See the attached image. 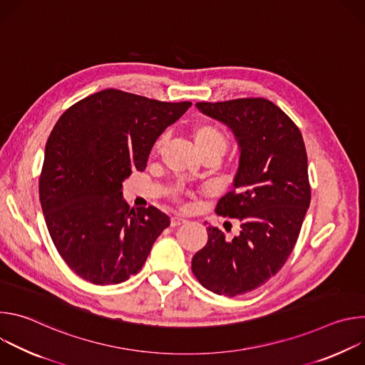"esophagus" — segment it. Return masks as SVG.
Listing matches in <instances>:
<instances>
[{
	"label": "esophagus",
	"instance_id": "34e87169",
	"mask_svg": "<svg viewBox=\"0 0 365 365\" xmlns=\"http://www.w3.org/2000/svg\"><path fill=\"white\" fill-rule=\"evenodd\" d=\"M186 222V220L185 218H182V217H172L170 218V225L172 227H179V225H182V224H185Z\"/></svg>",
	"mask_w": 365,
	"mask_h": 365
}]
</instances>
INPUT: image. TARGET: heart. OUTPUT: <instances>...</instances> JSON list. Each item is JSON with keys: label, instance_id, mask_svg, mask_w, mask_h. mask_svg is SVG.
<instances>
[{"label": "heart", "instance_id": "heart-1", "mask_svg": "<svg viewBox=\"0 0 365 365\" xmlns=\"http://www.w3.org/2000/svg\"><path fill=\"white\" fill-rule=\"evenodd\" d=\"M190 135L200 155L217 154L221 158L228 147L227 134L217 124H212V123L202 121V123L193 124L190 128ZM162 145H163V140L160 138L155 141L153 150L158 153L160 151ZM173 195H178V192L175 190Z\"/></svg>", "mask_w": 365, "mask_h": 365}]
</instances>
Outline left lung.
Returning a JSON list of instances; mask_svg holds the SVG:
<instances>
[{
	"instance_id": "left-lung-1",
	"label": "left lung",
	"mask_w": 365,
	"mask_h": 365,
	"mask_svg": "<svg viewBox=\"0 0 365 365\" xmlns=\"http://www.w3.org/2000/svg\"><path fill=\"white\" fill-rule=\"evenodd\" d=\"M197 110L228 125L240 145L234 189L215 212L237 218L232 240L207 227V242L192 258L199 283L234 297L273 277L289 258L310 203L307 155L297 125L269 99L197 102Z\"/></svg>"
}]
</instances>
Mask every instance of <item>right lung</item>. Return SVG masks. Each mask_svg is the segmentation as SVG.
I'll use <instances>...</instances> for the list:
<instances>
[{
    "label": "right lung",
    "mask_w": 365,
    "mask_h": 365,
    "mask_svg": "<svg viewBox=\"0 0 365 365\" xmlns=\"http://www.w3.org/2000/svg\"><path fill=\"white\" fill-rule=\"evenodd\" d=\"M190 106L103 89L73 103L51 130L40 203L58 252L83 280L125 282L170 225L158 207H130L121 189L134 170L145 169L155 140Z\"/></svg>",
    "instance_id": "obj_1"
}]
</instances>
